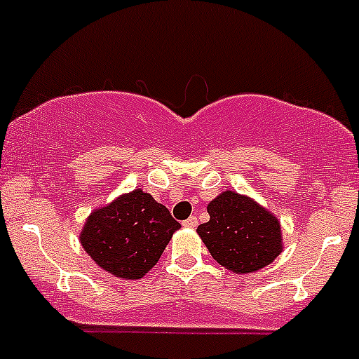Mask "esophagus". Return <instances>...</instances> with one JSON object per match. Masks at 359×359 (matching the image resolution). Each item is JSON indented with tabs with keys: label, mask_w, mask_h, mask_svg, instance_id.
<instances>
[{
	"label": "esophagus",
	"mask_w": 359,
	"mask_h": 359,
	"mask_svg": "<svg viewBox=\"0 0 359 359\" xmlns=\"http://www.w3.org/2000/svg\"><path fill=\"white\" fill-rule=\"evenodd\" d=\"M184 226H186V228H196L198 226V219H196V215H191L189 219H186V221L182 222Z\"/></svg>",
	"instance_id": "1"
}]
</instances>
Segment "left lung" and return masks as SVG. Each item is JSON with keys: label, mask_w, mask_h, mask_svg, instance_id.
Here are the masks:
<instances>
[{"label": "left lung", "mask_w": 359, "mask_h": 359, "mask_svg": "<svg viewBox=\"0 0 359 359\" xmlns=\"http://www.w3.org/2000/svg\"><path fill=\"white\" fill-rule=\"evenodd\" d=\"M207 210L210 221L198 226V235L212 257L233 273L261 270L283 250L279 221L250 198L226 191Z\"/></svg>", "instance_id": "left-lung-1"}]
</instances>
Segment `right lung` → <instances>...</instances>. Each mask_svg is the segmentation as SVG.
I'll list each match as a JSON object with an SVG mask.
<instances>
[{"label": "right lung", "mask_w": 359, "mask_h": 359, "mask_svg": "<svg viewBox=\"0 0 359 359\" xmlns=\"http://www.w3.org/2000/svg\"><path fill=\"white\" fill-rule=\"evenodd\" d=\"M179 228L165 205L135 189L93 212L80 242L103 270L121 279H140L158 263Z\"/></svg>", "instance_id": "add662e5"}]
</instances>
